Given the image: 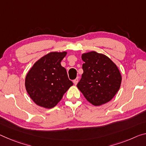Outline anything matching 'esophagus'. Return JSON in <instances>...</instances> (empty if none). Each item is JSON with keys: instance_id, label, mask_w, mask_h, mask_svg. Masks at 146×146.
Here are the masks:
<instances>
[{"instance_id": "1", "label": "esophagus", "mask_w": 146, "mask_h": 146, "mask_svg": "<svg viewBox=\"0 0 146 146\" xmlns=\"http://www.w3.org/2000/svg\"><path fill=\"white\" fill-rule=\"evenodd\" d=\"M78 82V77H77V78H75V80H73V83H74V84H75V85H77V84Z\"/></svg>"}]
</instances>
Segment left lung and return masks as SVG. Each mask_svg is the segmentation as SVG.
Returning a JSON list of instances; mask_svg holds the SVG:
<instances>
[{"label":"left lung","instance_id":"8db88e82","mask_svg":"<svg viewBox=\"0 0 146 146\" xmlns=\"http://www.w3.org/2000/svg\"><path fill=\"white\" fill-rule=\"evenodd\" d=\"M84 62L81 79L77 84L85 98L95 106L106 103L114 98L121 82L117 67L105 54L95 51L82 55Z\"/></svg>","mask_w":146,"mask_h":146}]
</instances>
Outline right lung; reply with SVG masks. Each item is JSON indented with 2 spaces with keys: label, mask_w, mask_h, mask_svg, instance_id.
I'll list each match as a JSON object with an SVG mask.
<instances>
[{
  "label": "right lung",
  "mask_w": 146,
  "mask_h": 146,
  "mask_svg": "<svg viewBox=\"0 0 146 146\" xmlns=\"http://www.w3.org/2000/svg\"><path fill=\"white\" fill-rule=\"evenodd\" d=\"M66 52H52L37 61L25 78L28 94L37 105L54 107L73 84L60 62Z\"/></svg>",
  "instance_id": "1"
}]
</instances>
